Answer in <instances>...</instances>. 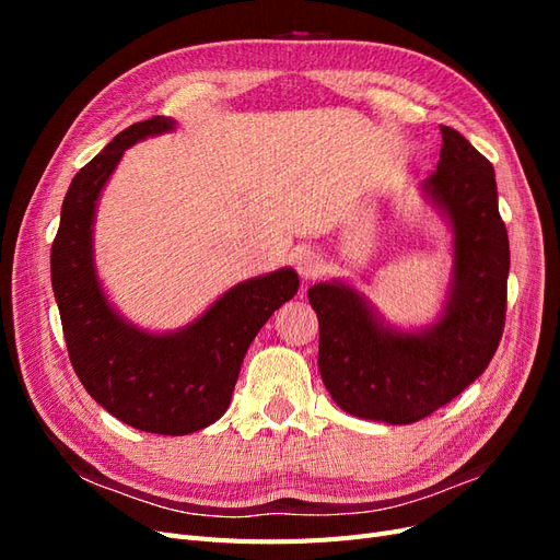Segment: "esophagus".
Segmentation results:
<instances>
[{"label":"esophagus","instance_id":"esophagus-1","mask_svg":"<svg viewBox=\"0 0 560 560\" xmlns=\"http://www.w3.org/2000/svg\"><path fill=\"white\" fill-rule=\"evenodd\" d=\"M294 268L299 270V276L303 280H313L319 276V257L313 252V249H299L296 257H294Z\"/></svg>","mask_w":560,"mask_h":560}]
</instances>
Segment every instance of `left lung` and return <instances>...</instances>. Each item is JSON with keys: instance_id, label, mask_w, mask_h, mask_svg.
<instances>
[{"instance_id": "left-lung-1", "label": "left lung", "mask_w": 560, "mask_h": 560, "mask_svg": "<svg viewBox=\"0 0 560 560\" xmlns=\"http://www.w3.org/2000/svg\"><path fill=\"white\" fill-rule=\"evenodd\" d=\"M436 173L420 196L451 231V278L425 327L387 322L348 280L308 290L319 322L317 366L338 409L411 425L442 409L493 360L504 327L510 238L498 210L495 171L460 132L442 126Z\"/></svg>"}]
</instances>
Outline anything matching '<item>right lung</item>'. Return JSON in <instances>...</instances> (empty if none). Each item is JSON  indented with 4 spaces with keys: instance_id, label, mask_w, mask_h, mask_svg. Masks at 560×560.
Listing matches in <instances>:
<instances>
[{
    "instance_id": "add662e5",
    "label": "right lung",
    "mask_w": 560,
    "mask_h": 560,
    "mask_svg": "<svg viewBox=\"0 0 560 560\" xmlns=\"http://www.w3.org/2000/svg\"><path fill=\"white\" fill-rule=\"evenodd\" d=\"M175 128L171 116L132 124L74 175L50 247V282L67 352L89 395L135 430L182 436L226 413L249 343L299 292V276L284 266L243 280L171 331L142 329L118 313L95 266L100 196L128 147Z\"/></svg>"
}]
</instances>
